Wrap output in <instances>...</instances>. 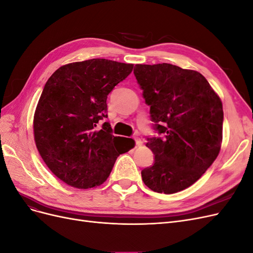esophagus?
Masks as SVG:
<instances>
[{
  "instance_id": "34e87169",
  "label": "esophagus",
  "mask_w": 253,
  "mask_h": 253,
  "mask_svg": "<svg viewBox=\"0 0 253 253\" xmlns=\"http://www.w3.org/2000/svg\"><path fill=\"white\" fill-rule=\"evenodd\" d=\"M134 140H135V143H136V145L137 147H139V145H141L142 144V141H141V139L139 138V137H134Z\"/></svg>"
}]
</instances>
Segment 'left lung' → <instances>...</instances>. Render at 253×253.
<instances>
[{"instance_id": "1", "label": "left lung", "mask_w": 253, "mask_h": 253, "mask_svg": "<svg viewBox=\"0 0 253 253\" xmlns=\"http://www.w3.org/2000/svg\"><path fill=\"white\" fill-rule=\"evenodd\" d=\"M134 75L157 133L147 138L155 158L141 171L142 180L154 192H179L200 179L218 155L223 104L198 72L169 63L136 64Z\"/></svg>"}]
</instances>
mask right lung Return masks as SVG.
I'll return each mask as SVG.
<instances>
[{"instance_id":"1","label":"right lung","mask_w":253,"mask_h":253,"mask_svg":"<svg viewBox=\"0 0 253 253\" xmlns=\"http://www.w3.org/2000/svg\"><path fill=\"white\" fill-rule=\"evenodd\" d=\"M133 64L90 59L61 66L47 80L34 117L37 149L58 178L79 189L100 186L134 140L113 135L108 95L132 73ZM129 142L118 149L121 138Z\"/></svg>"}]
</instances>
